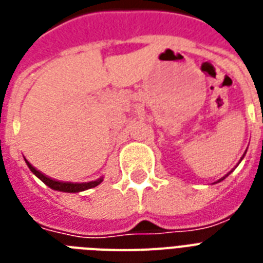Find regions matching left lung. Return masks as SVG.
<instances>
[{
  "mask_svg": "<svg viewBox=\"0 0 263 263\" xmlns=\"http://www.w3.org/2000/svg\"><path fill=\"white\" fill-rule=\"evenodd\" d=\"M245 155H246V152H245ZM245 155H243V156H245ZM241 159H243V157H241ZM241 159H240V161H241ZM231 172H232V171H231ZM231 172H228V174H227V175H226V176H228V175H230ZM226 176H222L221 179H218V180H217V182H221V180H222V179H226Z\"/></svg>",
  "mask_w": 263,
  "mask_h": 263,
  "instance_id": "1",
  "label": "left lung"
}]
</instances>
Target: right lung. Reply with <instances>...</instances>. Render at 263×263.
Wrapping results in <instances>:
<instances>
[{
  "mask_svg": "<svg viewBox=\"0 0 263 263\" xmlns=\"http://www.w3.org/2000/svg\"><path fill=\"white\" fill-rule=\"evenodd\" d=\"M28 168L31 171L35 174V175L39 178V179L43 182L45 184H47L48 187L52 189V190H58V191H64V193H80V191L88 190V189L96 187L98 184H100L103 182V178H99L96 180H92V182H88V183H72V182H60V180L51 179L46 176L45 174H42L41 171H37L36 168L32 167V164H29L28 161L25 160Z\"/></svg>",
  "mask_w": 263,
  "mask_h": 263,
  "instance_id": "1",
  "label": "right lung"
}]
</instances>
